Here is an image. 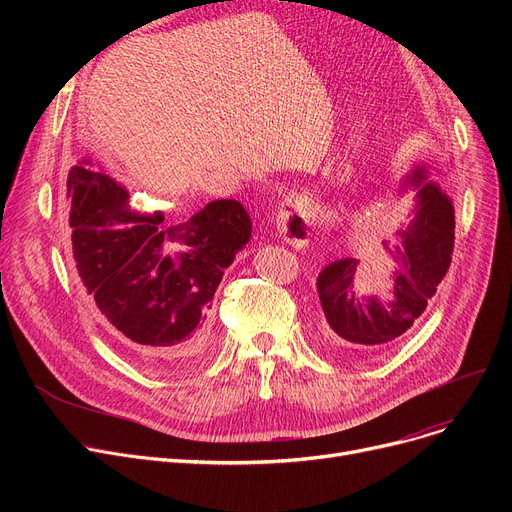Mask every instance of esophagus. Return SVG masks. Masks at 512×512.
I'll return each instance as SVG.
<instances>
[{"mask_svg": "<svg viewBox=\"0 0 512 512\" xmlns=\"http://www.w3.org/2000/svg\"><path fill=\"white\" fill-rule=\"evenodd\" d=\"M278 232L292 247H305L311 236L309 203L301 195H288L276 211Z\"/></svg>", "mask_w": 512, "mask_h": 512, "instance_id": "obj_1", "label": "esophagus"}]
</instances>
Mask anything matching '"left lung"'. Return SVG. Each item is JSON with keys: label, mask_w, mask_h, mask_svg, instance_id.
I'll return each mask as SVG.
<instances>
[{"label": "left lung", "mask_w": 512, "mask_h": 512, "mask_svg": "<svg viewBox=\"0 0 512 512\" xmlns=\"http://www.w3.org/2000/svg\"><path fill=\"white\" fill-rule=\"evenodd\" d=\"M423 178V172L413 176V184L419 186L415 218L409 228L396 232L400 242L394 249L398 272L390 303L359 297L353 288L359 261L353 257L330 263L317 278L319 303L328 326L348 344L380 351L388 348L411 330L448 272L454 247L452 205L436 184H423ZM384 247L388 249L386 240Z\"/></svg>", "instance_id": "obj_1"}]
</instances>
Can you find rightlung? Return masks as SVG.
Segmentation results:
<instances>
[{"mask_svg":"<svg viewBox=\"0 0 512 512\" xmlns=\"http://www.w3.org/2000/svg\"><path fill=\"white\" fill-rule=\"evenodd\" d=\"M68 222L80 282L97 309L166 373L195 367L209 346L213 294L251 238L238 201L220 199L193 218L134 211L110 176L68 172Z\"/></svg>","mask_w":512,"mask_h":512,"instance_id":"add662e5","label":"right lung"}]
</instances>
